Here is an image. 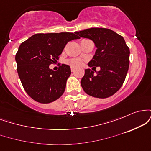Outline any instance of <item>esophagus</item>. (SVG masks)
<instances>
[{
    "label": "esophagus",
    "instance_id": "obj_1",
    "mask_svg": "<svg viewBox=\"0 0 151 151\" xmlns=\"http://www.w3.org/2000/svg\"><path fill=\"white\" fill-rule=\"evenodd\" d=\"M71 71H72V72H74V71H75V68H74L73 67H71Z\"/></svg>",
    "mask_w": 151,
    "mask_h": 151
}]
</instances>
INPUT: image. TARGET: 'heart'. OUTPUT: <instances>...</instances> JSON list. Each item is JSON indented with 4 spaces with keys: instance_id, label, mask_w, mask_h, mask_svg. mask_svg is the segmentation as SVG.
I'll use <instances>...</instances> for the list:
<instances>
[{
    "instance_id": "b5f03b06",
    "label": "heart",
    "mask_w": 151,
    "mask_h": 151,
    "mask_svg": "<svg viewBox=\"0 0 151 151\" xmlns=\"http://www.w3.org/2000/svg\"><path fill=\"white\" fill-rule=\"evenodd\" d=\"M67 63L71 67H80L83 65V60L81 58H73L67 60Z\"/></svg>"
}]
</instances>
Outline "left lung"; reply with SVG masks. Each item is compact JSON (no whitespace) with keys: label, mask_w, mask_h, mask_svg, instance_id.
<instances>
[{"label":"left lung","mask_w":151,"mask_h":151,"mask_svg":"<svg viewBox=\"0 0 151 151\" xmlns=\"http://www.w3.org/2000/svg\"><path fill=\"white\" fill-rule=\"evenodd\" d=\"M75 33L93 41L96 50L88 65L101 68L96 74L86 69L81 87L93 97L104 99L114 95L124 84L129 67L130 50L124 37L103 27H91Z\"/></svg>","instance_id":"1"}]
</instances>
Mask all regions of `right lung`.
<instances>
[{
	"label": "right lung",
	"instance_id": "1",
	"mask_svg": "<svg viewBox=\"0 0 151 151\" xmlns=\"http://www.w3.org/2000/svg\"><path fill=\"white\" fill-rule=\"evenodd\" d=\"M79 38L75 32L37 33L21 43L15 55L17 70L24 89L32 99L48 104L63 94L70 67L62 64L53 71L49 66L59 60L67 42Z\"/></svg>",
	"mask_w": 151,
	"mask_h": 151
}]
</instances>
